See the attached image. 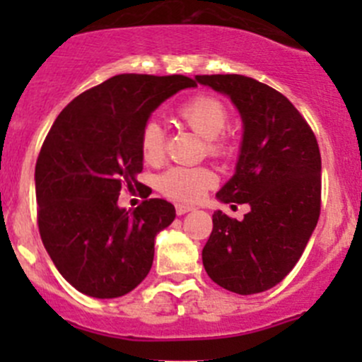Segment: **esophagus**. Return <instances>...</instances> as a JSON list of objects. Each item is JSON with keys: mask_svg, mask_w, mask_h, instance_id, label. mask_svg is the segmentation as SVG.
Returning <instances> with one entry per match:
<instances>
[{"mask_svg": "<svg viewBox=\"0 0 362 362\" xmlns=\"http://www.w3.org/2000/svg\"><path fill=\"white\" fill-rule=\"evenodd\" d=\"M191 210L192 206H189V204H177V215H184Z\"/></svg>", "mask_w": 362, "mask_h": 362, "instance_id": "34e87169", "label": "esophagus"}]
</instances>
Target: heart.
Listing matches in <instances>:
<instances>
[{
	"label": "heart",
	"instance_id": "obj_1",
	"mask_svg": "<svg viewBox=\"0 0 362 362\" xmlns=\"http://www.w3.org/2000/svg\"><path fill=\"white\" fill-rule=\"evenodd\" d=\"M178 119L194 133L206 140L210 156L221 158L229 151V140L224 129L229 124V110L224 101L211 94H199L182 103L177 110ZM140 152L145 163L156 164L164 156V133L156 120H148L140 134ZM215 182L208 168L175 166L159 177V189L164 196L178 203H194L202 199L206 189Z\"/></svg>",
	"mask_w": 362,
	"mask_h": 362
}]
</instances>
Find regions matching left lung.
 I'll list each match as a JSON object with an SVG mask.
<instances>
[{
	"label": "left lung",
	"instance_id": "8db88e82",
	"mask_svg": "<svg viewBox=\"0 0 362 362\" xmlns=\"http://www.w3.org/2000/svg\"><path fill=\"white\" fill-rule=\"evenodd\" d=\"M196 80L228 94L242 113L236 171L217 198L250 204L243 221L215 211L203 266L231 293H262L289 275L319 221V144L305 117L273 87L243 75Z\"/></svg>",
	"mask_w": 362,
	"mask_h": 362
}]
</instances>
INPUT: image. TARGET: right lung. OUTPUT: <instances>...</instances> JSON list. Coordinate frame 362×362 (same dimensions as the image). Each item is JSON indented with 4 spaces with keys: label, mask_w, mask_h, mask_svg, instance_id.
Returning <instances> with one entry per match:
<instances>
[{
    "label": "right lung",
    "mask_w": 362,
    "mask_h": 362,
    "mask_svg": "<svg viewBox=\"0 0 362 362\" xmlns=\"http://www.w3.org/2000/svg\"><path fill=\"white\" fill-rule=\"evenodd\" d=\"M194 86L184 75H115L78 94L50 127L35 168L38 229L80 293L119 298L151 272L154 238L173 222L175 206L152 198L127 211L117 202L124 187L140 185V134L151 113Z\"/></svg>",
    "instance_id": "1"
}]
</instances>
